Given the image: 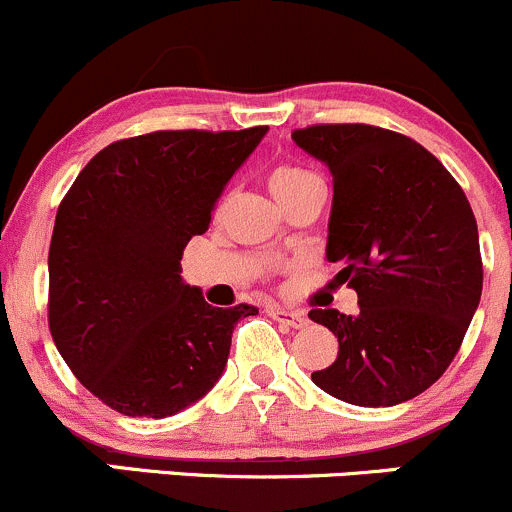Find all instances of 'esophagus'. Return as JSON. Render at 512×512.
<instances>
[{
	"label": "esophagus",
	"mask_w": 512,
	"mask_h": 512,
	"mask_svg": "<svg viewBox=\"0 0 512 512\" xmlns=\"http://www.w3.org/2000/svg\"><path fill=\"white\" fill-rule=\"evenodd\" d=\"M266 313L273 318V321L283 323V326H291V328H303V326H306V316H303V313H298V311H291V308L268 306Z\"/></svg>",
	"instance_id": "obj_1"
}]
</instances>
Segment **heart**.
I'll use <instances>...</instances> for the list:
<instances>
[{
	"label": "heart",
	"mask_w": 512,
	"mask_h": 512,
	"mask_svg": "<svg viewBox=\"0 0 512 512\" xmlns=\"http://www.w3.org/2000/svg\"><path fill=\"white\" fill-rule=\"evenodd\" d=\"M313 179H318V176L313 174V171L303 169V166L281 164L268 174V186H271L276 199H286V196H291L293 191H298L301 186H306L308 181Z\"/></svg>",
	"instance_id": "obj_1"
}]
</instances>
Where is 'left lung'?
<instances>
[{
	"label": "left lung",
	"instance_id": "obj_1",
	"mask_svg": "<svg viewBox=\"0 0 512 512\" xmlns=\"http://www.w3.org/2000/svg\"><path fill=\"white\" fill-rule=\"evenodd\" d=\"M333 176L326 258L358 311L313 308L338 356L311 381L351 406L421 396L458 353L483 291L478 224L458 181L418 141L368 124L293 131Z\"/></svg>",
	"mask_w": 512,
	"mask_h": 512
}]
</instances>
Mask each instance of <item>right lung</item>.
<instances>
[{"instance_id": "obj_1", "label": "right lung", "mask_w": 512, "mask_h": 512, "mask_svg": "<svg viewBox=\"0 0 512 512\" xmlns=\"http://www.w3.org/2000/svg\"><path fill=\"white\" fill-rule=\"evenodd\" d=\"M268 126L154 131L101 149L59 204L49 331L86 391L131 418L194 406L224 373L231 333L258 308L209 306L181 278L191 236Z\"/></svg>"}]
</instances>
